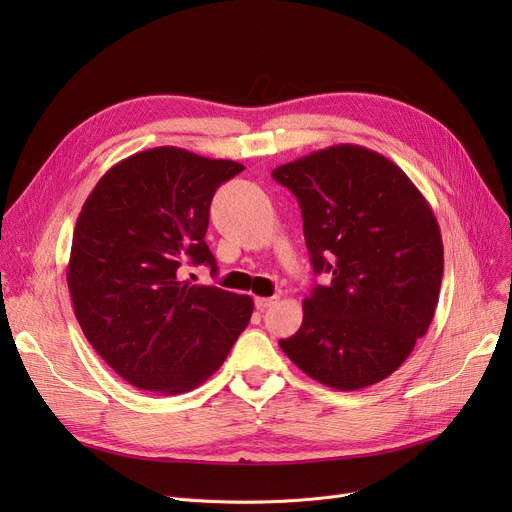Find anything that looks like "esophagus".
Returning a JSON list of instances; mask_svg holds the SVG:
<instances>
[{"instance_id": "esophagus-1", "label": "esophagus", "mask_w": 512, "mask_h": 512, "mask_svg": "<svg viewBox=\"0 0 512 512\" xmlns=\"http://www.w3.org/2000/svg\"><path fill=\"white\" fill-rule=\"evenodd\" d=\"M276 303H278V297H272V299L257 297V299H255V307H257L259 311H263V309H267V307H272V305H276Z\"/></svg>"}]
</instances>
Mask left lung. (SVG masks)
Instances as JSON below:
<instances>
[{"label": "left lung", "instance_id": "1", "mask_svg": "<svg viewBox=\"0 0 512 512\" xmlns=\"http://www.w3.org/2000/svg\"><path fill=\"white\" fill-rule=\"evenodd\" d=\"M299 199L315 284L288 359L334 390L386 380L432 324L444 274L436 215L394 161L359 145L272 172Z\"/></svg>", "mask_w": 512, "mask_h": 512}]
</instances>
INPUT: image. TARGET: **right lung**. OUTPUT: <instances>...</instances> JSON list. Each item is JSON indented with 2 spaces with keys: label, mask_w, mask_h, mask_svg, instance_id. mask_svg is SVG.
<instances>
[{
  "label": "right lung",
  "mask_w": 512,
  "mask_h": 512,
  "mask_svg": "<svg viewBox=\"0 0 512 512\" xmlns=\"http://www.w3.org/2000/svg\"><path fill=\"white\" fill-rule=\"evenodd\" d=\"M242 170L178 147L147 149L107 170L78 215L66 276L74 315L134 388H197L249 326L247 294L178 276L182 265L218 270L205 242L209 205Z\"/></svg>",
  "instance_id": "obj_1"
}]
</instances>
